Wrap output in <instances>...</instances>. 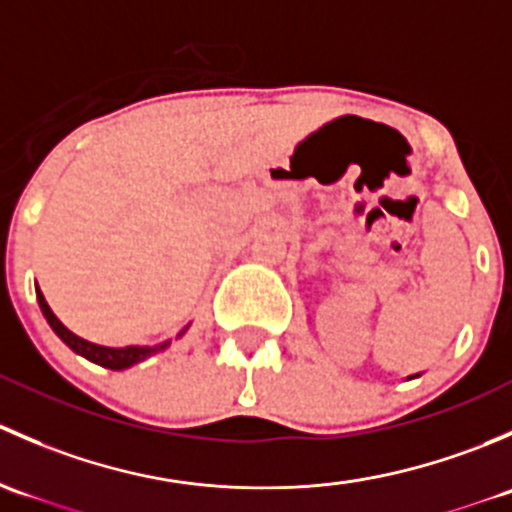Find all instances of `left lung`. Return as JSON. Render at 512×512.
Listing matches in <instances>:
<instances>
[{
    "instance_id": "left-lung-1",
    "label": "left lung",
    "mask_w": 512,
    "mask_h": 512,
    "mask_svg": "<svg viewBox=\"0 0 512 512\" xmlns=\"http://www.w3.org/2000/svg\"><path fill=\"white\" fill-rule=\"evenodd\" d=\"M416 376H421V374H416ZM409 379H414V376H409Z\"/></svg>"
}]
</instances>
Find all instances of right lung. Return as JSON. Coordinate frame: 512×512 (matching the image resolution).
I'll return each mask as SVG.
<instances>
[{"instance_id": "obj_1", "label": "right lung", "mask_w": 512, "mask_h": 512, "mask_svg": "<svg viewBox=\"0 0 512 512\" xmlns=\"http://www.w3.org/2000/svg\"><path fill=\"white\" fill-rule=\"evenodd\" d=\"M36 299H39L41 314H44L46 322H49V327L56 332V337H59L61 342H64L66 347L71 349V352L81 354V356H84V359H89V361H94V364L103 366V369L123 371V369H128V366L138 364V361L148 359V356H153V354H158V352H165V349L170 347V342H173V339H165V342L153 344V347H101V344L86 342V339H81L79 334H74V332H71V329H66L64 324L59 322V317H56V314L51 312V307H49V304H46L44 294H41L39 287H36ZM188 327H190V324H188ZM188 327L180 329L178 337H175V339L183 337V334L188 332Z\"/></svg>"}]
</instances>
